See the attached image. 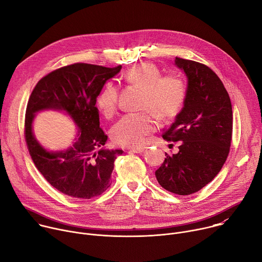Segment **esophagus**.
I'll return each mask as SVG.
<instances>
[{
    "label": "esophagus",
    "instance_id": "1",
    "mask_svg": "<svg viewBox=\"0 0 262 262\" xmlns=\"http://www.w3.org/2000/svg\"><path fill=\"white\" fill-rule=\"evenodd\" d=\"M145 149H146V147H136V148H132L130 151H133L135 154H141L145 150Z\"/></svg>",
    "mask_w": 262,
    "mask_h": 262
}]
</instances>
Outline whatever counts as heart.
<instances>
[{"instance_id":"1","label":"heart","mask_w":262,"mask_h":262,"mask_svg":"<svg viewBox=\"0 0 262 262\" xmlns=\"http://www.w3.org/2000/svg\"><path fill=\"white\" fill-rule=\"evenodd\" d=\"M126 83L143 89L141 113L124 115L111 130L112 139L120 146L138 147L156 128V120L170 119L181 111L185 97L186 85L177 74L163 76L154 63H142L125 71ZM96 106L104 117H112L118 106V88L112 82L104 84L96 98Z\"/></svg>"}]
</instances>
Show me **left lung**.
<instances>
[{"mask_svg":"<svg viewBox=\"0 0 262 262\" xmlns=\"http://www.w3.org/2000/svg\"><path fill=\"white\" fill-rule=\"evenodd\" d=\"M175 65L188 78L186 97L163 138L181 142L176 155L166 154L156 177L165 190L191 195L209 183L227 160L232 138V105L227 90L209 67L177 57Z\"/></svg>","mask_w":262,"mask_h":262,"instance_id":"1","label":"left lung"}]
</instances>
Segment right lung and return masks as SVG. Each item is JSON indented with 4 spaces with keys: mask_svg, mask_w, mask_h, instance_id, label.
Returning a JSON list of instances; mask_svg holds the SVG:
<instances>
[{
    "mask_svg": "<svg viewBox=\"0 0 262 262\" xmlns=\"http://www.w3.org/2000/svg\"><path fill=\"white\" fill-rule=\"evenodd\" d=\"M120 70L121 65L74 63L49 73L31 93L25 119L30 156L47 181L67 196L90 199L110 188L114 161L123 151L104 148L107 136L99 127L95 103L105 82ZM45 109L64 111L79 128L76 142L65 151L50 152L33 136L34 115Z\"/></svg>",
    "mask_w": 262,
    "mask_h": 262,
    "instance_id": "1",
    "label": "right lung"
}]
</instances>
